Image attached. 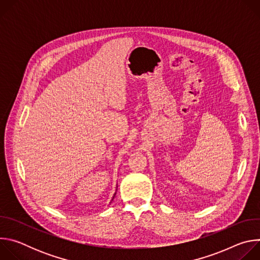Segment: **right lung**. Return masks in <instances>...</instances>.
Instances as JSON below:
<instances>
[{
  "label": "right lung",
  "mask_w": 260,
  "mask_h": 260,
  "mask_svg": "<svg viewBox=\"0 0 260 260\" xmlns=\"http://www.w3.org/2000/svg\"><path fill=\"white\" fill-rule=\"evenodd\" d=\"M116 191H117V186H116ZM115 194H116V192H115V193H114V196H113V198H112V201H113V199H114V197H115ZM112 201H111V202H112ZM111 202H110V203H111Z\"/></svg>",
  "instance_id": "add662e5"
}]
</instances>
